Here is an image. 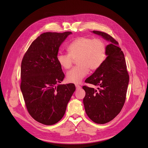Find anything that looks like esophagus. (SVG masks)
<instances>
[{
	"label": "esophagus",
	"instance_id": "esophagus-1",
	"mask_svg": "<svg viewBox=\"0 0 148 148\" xmlns=\"http://www.w3.org/2000/svg\"><path fill=\"white\" fill-rule=\"evenodd\" d=\"M75 88H76V89H77V90H79V89H80L81 86H79V85H78V84H76V85H75Z\"/></svg>",
	"mask_w": 148,
	"mask_h": 148
}]
</instances>
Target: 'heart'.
Returning a JSON list of instances; mask_svg holds the SVG:
<instances>
[{
    "label": "heart",
    "instance_id": "obj_1",
    "mask_svg": "<svg viewBox=\"0 0 148 148\" xmlns=\"http://www.w3.org/2000/svg\"><path fill=\"white\" fill-rule=\"evenodd\" d=\"M69 54L60 52L56 59L64 69L71 66L74 60L77 66L69 71L66 75L67 82L79 84L86 76L89 69L91 71L99 68L106 56V45L101 40L82 36L75 38L68 46Z\"/></svg>",
    "mask_w": 148,
    "mask_h": 148
}]
</instances>
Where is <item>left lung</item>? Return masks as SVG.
Wrapping results in <instances>:
<instances>
[{
	"label": "left lung",
	"instance_id": "left-lung-1",
	"mask_svg": "<svg viewBox=\"0 0 148 148\" xmlns=\"http://www.w3.org/2000/svg\"><path fill=\"white\" fill-rule=\"evenodd\" d=\"M92 32L101 36L109 44L106 46L107 58L101 66L85 80L98 86V90L83 86L86 92L83 104L85 112L92 121L104 124L113 119L122 110L125 101L129 75L118 42L104 32L95 30Z\"/></svg>",
	"mask_w": 148,
	"mask_h": 148
}]
</instances>
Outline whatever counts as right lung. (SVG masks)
<instances>
[{"label":"right lung","mask_w":148,"mask_h":148,"mask_svg":"<svg viewBox=\"0 0 148 148\" xmlns=\"http://www.w3.org/2000/svg\"><path fill=\"white\" fill-rule=\"evenodd\" d=\"M71 34H42L31 44L21 62L20 89L27 111L44 125H53L63 118L75 90L73 83L58 84L65 75L56 57L60 46Z\"/></svg>","instance_id":"obj_1"}]
</instances>
